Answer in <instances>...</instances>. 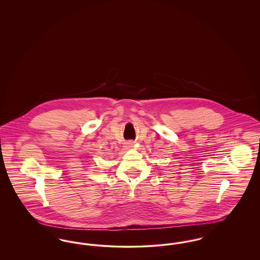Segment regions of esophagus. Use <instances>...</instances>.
Returning <instances> with one entry per match:
<instances>
[{"mask_svg":"<svg viewBox=\"0 0 260 260\" xmlns=\"http://www.w3.org/2000/svg\"><path fill=\"white\" fill-rule=\"evenodd\" d=\"M133 145H134V142H133V141H127V142L125 143V147H127V148L133 147Z\"/></svg>","mask_w":260,"mask_h":260,"instance_id":"esophagus-1","label":"esophagus"}]
</instances>
